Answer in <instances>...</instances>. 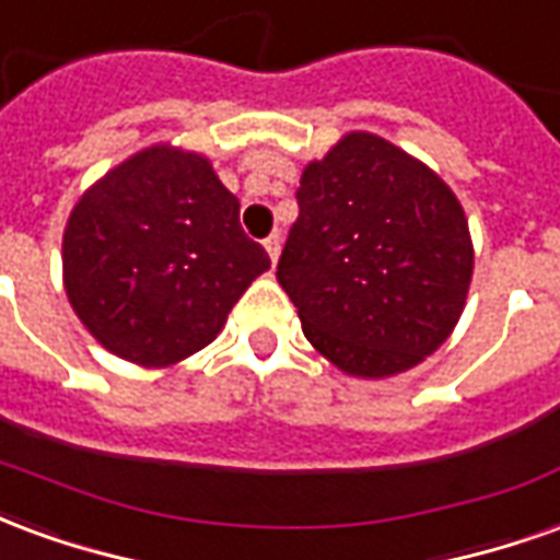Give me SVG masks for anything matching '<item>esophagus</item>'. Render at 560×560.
Segmentation results:
<instances>
[{
    "mask_svg": "<svg viewBox=\"0 0 560 560\" xmlns=\"http://www.w3.org/2000/svg\"><path fill=\"white\" fill-rule=\"evenodd\" d=\"M264 248H267L269 260L276 264V260H279V252H281V233H279V231L269 233L267 240H264Z\"/></svg>",
    "mask_w": 560,
    "mask_h": 560,
    "instance_id": "obj_1",
    "label": "esophagus"
}]
</instances>
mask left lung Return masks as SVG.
Returning <instances> with one entry per match:
<instances>
[{"label": "left lung", "mask_w": 560, "mask_h": 560, "mask_svg": "<svg viewBox=\"0 0 560 560\" xmlns=\"http://www.w3.org/2000/svg\"><path fill=\"white\" fill-rule=\"evenodd\" d=\"M279 284L341 372L384 377L438 351L465 308L474 248L456 195L384 138L353 131L312 161Z\"/></svg>", "instance_id": "obj_1"}]
</instances>
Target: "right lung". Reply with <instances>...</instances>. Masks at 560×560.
I'll return each mask as SVG.
<instances>
[{"label":"right lung","instance_id":"obj_1","mask_svg":"<svg viewBox=\"0 0 560 560\" xmlns=\"http://www.w3.org/2000/svg\"><path fill=\"white\" fill-rule=\"evenodd\" d=\"M62 267L68 300L107 351L171 365L219 336L269 255L203 155L152 147L80 197Z\"/></svg>","mask_w":560,"mask_h":560}]
</instances>
